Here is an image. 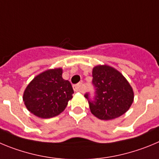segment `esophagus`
Listing matches in <instances>:
<instances>
[{
    "label": "esophagus",
    "mask_w": 159,
    "mask_h": 159,
    "mask_svg": "<svg viewBox=\"0 0 159 159\" xmlns=\"http://www.w3.org/2000/svg\"><path fill=\"white\" fill-rule=\"evenodd\" d=\"M73 88H74V90L75 92H82L83 88L81 83H78L77 85H74V86H73Z\"/></svg>",
    "instance_id": "esophagus-1"
}]
</instances>
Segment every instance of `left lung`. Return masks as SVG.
Listing matches in <instances>:
<instances>
[{"label": "left lung", "instance_id": "1", "mask_svg": "<svg viewBox=\"0 0 159 159\" xmlns=\"http://www.w3.org/2000/svg\"><path fill=\"white\" fill-rule=\"evenodd\" d=\"M93 97L86 93L85 97L90 111L101 120H111L120 116L129 109L134 93L128 81L120 73L108 66H97L93 70Z\"/></svg>", "mask_w": 159, "mask_h": 159}]
</instances>
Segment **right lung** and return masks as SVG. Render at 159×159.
<instances>
[{
	"mask_svg": "<svg viewBox=\"0 0 159 159\" xmlns=\"http://www.w3.org/2000/svg\"><path fill=\"white\" fill-rule=\"evenodd\" d=\"M61 68L49 70L35 77L24 91L23 100L28 111L40 118L58 116L74 93L72 85L62 77Z\"/></svg>",
	"mask_w": 159,
	"mask_h": 159,
	"instance_id": "add662e5",
	"label": "right lung"
}]
</instances>
